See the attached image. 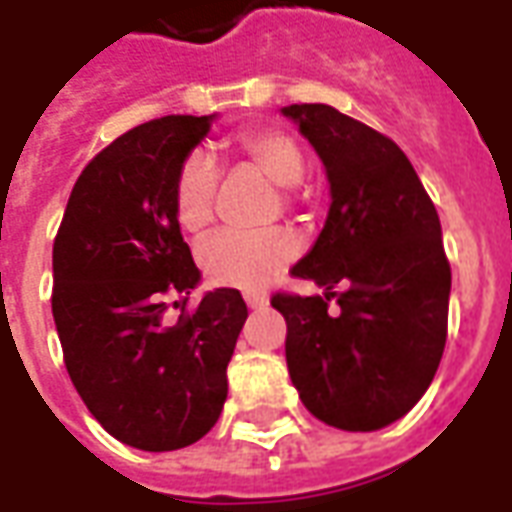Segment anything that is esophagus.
<instances>
[{"label": "esophagus", "mask_w": 512, "mask_h": 512, "mask_svg": "<svg viewBox=\"0 0 512 512\" xmlns=\"http://www.w3.org/2000/svg\"><path fill=\"white\" fill-rule=\"evenodd\" d=\"M244 301L252 307V310H263L268 304V293L266 290H246Z\"/></svg>", "instance_id": "34e87169"}]
</instances>
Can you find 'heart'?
Segmentation results:
<instances>
[{
	"label": "heart",
	"instance_id": "1",
	"mask_svg": "<svg viewBox=\"0 0 512 512\" xmlns=\"http://www.w3.org/2000/svg\"><path fill=\"white\" fill-rule=\"evenodd\" d=\"M235 153L249 167L263 172L282 186L290 205L299 202V183L307 172V156L301 145L282 128L249 126L235 134ZM219 189V167L205 153H191L175 178V219L186 233H200L213 222V205ZM296 255V241L285 230H224L202 241L197 260L205 277L216 285L255 290L277 277Z\"/></svg>",
	"mask_w": 512,
	"mask_h": 512
}]
</instances>
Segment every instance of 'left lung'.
Returning a JSON list of instances; mask_svg holds the SVG:
<instances>
[{
	"label": "left lung",
	"mask_w": 512,
	"mask_h": 512,
	"mask_svg": "<svg viewBox=\"0 0 512 512\" xmlns=\"http://www.w3.org/2000/svg\"><path fill=\"white\" fill-rule=\"evenodd\" d=\"M282 112L318 150L332 186L318 241L290 268L329 293L271 296L288 323L290 381L326 425L378 430L414 408L444 354L452 274L439 213L386 134L326 104ZM337 281L345 291L333 290Z\"/></svg>",
	"instance_id": "8db88e82"
}]
</instances>
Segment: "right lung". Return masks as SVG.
<instances>
[{
	"mask_svg": "<svg viewBox=\"0 0 512 512\" xmlns=\"http://www.w3.org/2000/svg\"><path fill=\"white\" fill-rule=\"evenodd\" d=\"M211 123L167 115L117 136L82 169L54 238L51 312L68 376L106 433L136 450H180L216 425L246 321L233 288L186 307L200 268L172 197Z\"/></svg>",
	"mask_w": 512,
	"mask_h": 512,
	"instance_id": "obj_1",
	"label": "right lung"
}]
</instances>
